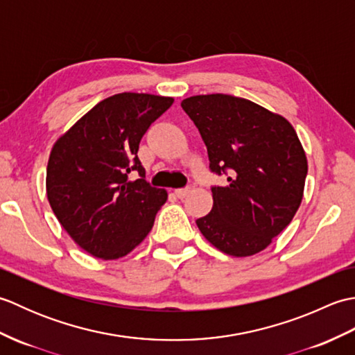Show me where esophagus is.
<instances>
[{"instance_id": "34e87169", "label": "esophagus", "mask_w": 355, "mask_h": 355, "mask_svg": "<svg viewBox=\"0 0 355 355\" xmlns=\"http://www.w3.org/2000/svg\"><path fill=\"white\" fill-rule=\"evenodd\" d=\"M189 192H191V187L187 186V187H180V189H177L175 191V195L178 198H184V197H187V195H189Z\"/></svg>"}]
</instances>
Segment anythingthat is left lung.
I'll return each mask as SVG.
<instances>
[{
  "mask_svg": "<svg viewBox=\"0 0 355 355\" xmlns=\"http://www.w3.org/2000/svg\"><path fill=\"white\" fill-rule=\"evenodd\" d=\"M182 108L206 143L210 172L227 178L225 186H212L214 207L198 218V229L230 256L263 250L304 197L308 164L296 131L243 97L192 96Z\"/></svg>",
  "mask_w": 355,
  "mask_h": 355,
  "instance_id": "1",
  "label": "left lung"
}]
</instances>
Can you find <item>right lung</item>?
<instances>
[{"instance_id":"obj_1","label":"right lung","mask_w":355,"mask_h":355,"mask_svg":"<svg viewBox=\"0 0 355 355\" xmlns=\"http://www.w3.org/2000/svg\"><path fill=\"white\" fill-rule=\"evenodd\" d=\"M172 97L120 93L99 102L51 149L47 197L58 221L80 248L117 259L146 238L168 193L145 180L140 140ZM140 179L130 182L129 173Z\"/></svg>"}]
</instances>
